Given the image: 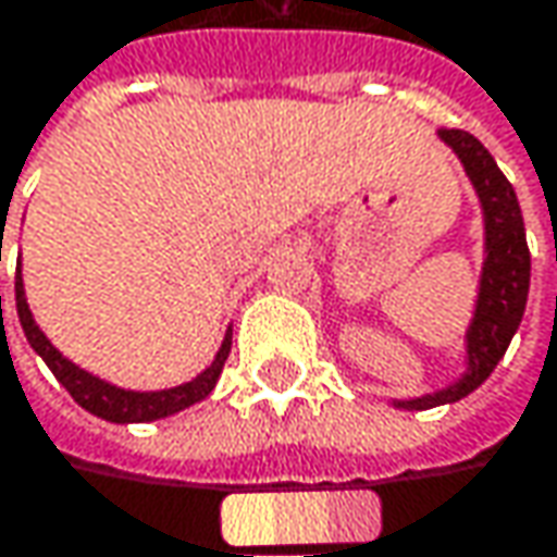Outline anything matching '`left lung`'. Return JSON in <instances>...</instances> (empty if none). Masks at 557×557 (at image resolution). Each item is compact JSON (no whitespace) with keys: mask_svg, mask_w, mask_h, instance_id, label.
Wrapping results in <instances>:
<instances>
[{"mask_svg":"<svg viewBox=\"0 0 557 557\" xmlns=\"http://www.w3.org/2000/svg\"><path fill=\"white\" fill-rule=\"evenodd\" d=\"M466 169V177L479 197L481 226H484V261L479 274V296L466 329V367L459 380L446 382L414 398H392V408L401 411H428L436 405H453L475 392L494 373L500 357L507 354L513 334L523 322L527 296H530V248L527 226L513 194V184L497 169L494 156L466 129H440L436 133Z\"/></svg>","mask_w":557,"mask_h":557,"instance_id":"left-lung-1","label":"left lung"}]
</instances>
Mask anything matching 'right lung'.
<instances>
[{"label":"right lung","mask_w":557,"mask_h":557,"mask_svg":"<svg viewBox=\"0 0 557 557\" xmlns=\"http://www.w3.org/2000/svg\"><path fill=\"white\" fill-rule=\"evenodd\" d=\"M2 245V235H0ZM2 302V299H0ZM15 306H18V322L25 329L27 344L34 347V354L50 367V373L60 380V385L76 398L78 405L101 418V421H111V424H146V421H159V418H169V414H177L197 401H203L216 382H220V373L226 367L228 350H232V325L226 329V337L213 357V363L197 373L190 382H181V385H172V388H156V392H136V388H121L114 382L101 380L88 370L76 367L70 357H63L50 337L40 331V325L34 322L30 315V306H27L25 296V280H22V261H18V274H15Z\"/></svg>","instance_id":"1"}]
</instances>
